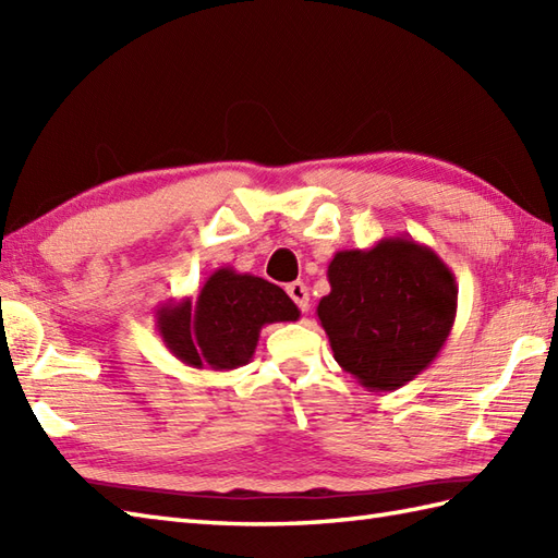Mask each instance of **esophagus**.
<instances>
[{
	"label": "esophagus",
	"mask_w": 558,
	"mask_h": 558,
	"mask_svg": "<svg viewBox=\"0 0 558 558\" xmlns=\"http://www.w3.org/2000/svg\"><path fill=\"white\" fill-rule=\"evenodd\" d=\"M288 294H290V300L298 304L302 312H310V290H306L304 282H290Z\"/></svg>",
	"instance_id": "esophagus-1"
}]
</instances>
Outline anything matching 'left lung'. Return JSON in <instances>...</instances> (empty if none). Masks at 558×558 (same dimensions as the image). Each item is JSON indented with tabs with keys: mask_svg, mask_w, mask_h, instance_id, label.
<instances>
[{
	"mask_svg": "<svg viewBox=\"0 0 558 558\" xmlns=\"http://www.w3.org/2000/svg\"><path fill=\"white\" fill-rule=\"evenodd\" d=\"M316 306L336 362L369 390H396L429 366L456 322V276L432 246L384 236L342 248Z\"/></svg>",
	"mask_w": 558,
	"mask_h": 558,
	"instance_id": "1",
	"label": "left lung"
}]
</instances>
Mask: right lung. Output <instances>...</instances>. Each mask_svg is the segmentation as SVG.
<instances>
[{
    "instance_id": "add662e5",
    "label": "right lung",
    "mask_w": 558,
    "mask_h": 558,
    "mask_svg": "<svg viewBox=\"0 0 558 558\" xmlns=\"http://www.w3.org/2000/svg\"><path fill=\"white\" fill-rule=\"evenodd\" d=\"M300 310L272 282L222 266L210 272L196 302L184 298L156 310V328L177 360L194 369L230 372L254 357L260 328L298 322Z\"/></svg>"
}]
</instances>
